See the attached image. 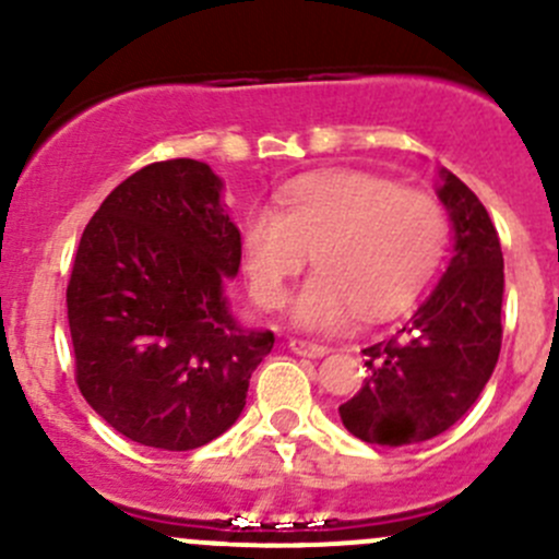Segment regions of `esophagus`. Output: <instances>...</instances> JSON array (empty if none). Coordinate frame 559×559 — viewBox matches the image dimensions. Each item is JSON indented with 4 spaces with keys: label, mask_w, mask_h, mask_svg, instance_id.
Segmentation results:
<instances>
[{
    "label": "esophagus",
    "mask_w": 559,
    "mask_h": 559,
    "mask_svg": "<svg viewBox=\"0 0 559 559\" xmlns=\"http://www.w3.org/2000/svg\"><path fill=\"white\" fill-rule=\"evenodd\" d=\"M289 348L295 354H302V357H324V354H330V346L316 341H302V337H292Z\"/></svg>",
    "instance_id": "obj_1"
}]
</instances>
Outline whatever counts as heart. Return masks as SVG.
<instances>
[{"instance_id":"b5f03b06","label":"heart","mask_w":559,"mask_h":559,"mask_svg":"<svg viewBox=\"0 0 559 559\" xmlns=\"http://www.w3.org/2000/svg\"><path fill=\"white\" fill-rule=\"evenodd\" d=\"M281 205L248 216V284L253 300L275 311L313 248L316 273L292 306L308 330L346 324L354 311L365 319L394 313L427 284L447 246L441 202L376 175H306L286 186Z\"/></svg>"}]
</instances>
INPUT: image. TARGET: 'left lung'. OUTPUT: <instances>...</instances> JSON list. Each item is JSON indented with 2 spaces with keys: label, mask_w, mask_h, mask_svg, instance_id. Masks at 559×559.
Segmentation results:
<instances>
[{
  "label": "left lung",
  "mask_w": 559,
  "mask_h": 559,
  "mask_svg": "<svg viewBox=\"0 0 559 559\" xmlns=\"http://www.w3.org/2000/svg\"><path fill=\"white\" fill-rule=\"evenodd\" d=\"M436 194L454 229L452 262L389 341L365 348V384L337 408L365 443L408 447L447 432L487 386L500 354L503 251L478 197L454 173Z\"/></svg>",
  "instance_id": "1"
}]
</instances>
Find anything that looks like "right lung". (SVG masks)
Listing matches in <instances>:
<instances>
[{
  "instance_id": "obj_1",
  "label": "right lung",
  "mask_w": 559,
  "mask_h": 559,
  "mask_svg": "<svg viewBox=\"0 0 559 559\" xmlns=\"http://www.w3.org/2000/svg\"><path fill=\"white\" fill-rule=\"evenodd\" d=\"M205 162H156L107 194L67 286L75 379L86 403L140 447L189 452L246 408L270 330L229 311L240 229Z\"/></svg>"
}]
</instances>
